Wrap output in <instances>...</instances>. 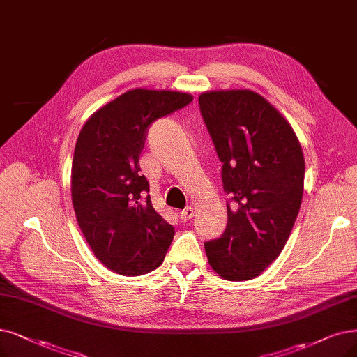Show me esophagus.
<instances>
[{
    "instance_id": "34e87169",
    "label": "esophagus",
    "mask_w": 357,
    "mask_h": 357,
    "mask_svg": "<svg viewBox=\"0 0 357 357\" xmlns=\"http://www.w3.org/2000/svg\"><path fill=\"white\" fill-rule=\"evenodd\" d=\"M193 215H195V209L193 208H186V209H183L180 212V220L181 221H189V220L193 218Z\"/></svg>"
}]
</instances>
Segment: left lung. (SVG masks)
Masks as SVG:
<instances>
[{
	"mask_svg": "<svg viewBox=\"0 0 357 357\" xmlns=\"http://www.w3.org/2000/svg\"><path fill=\"white\" fill-rule=\"evenodd\" d=\"M199 107L231 197L225 231L205 243L208 262L224 280H252L278 258L301 211L302 145L282 114L253 91H206Z\"/></svg>",
	"mask_w": 357,
	"mask_h": 357,
	"instance_id": "left-lung-1",
	"label": "left lung"
}]
</instances>
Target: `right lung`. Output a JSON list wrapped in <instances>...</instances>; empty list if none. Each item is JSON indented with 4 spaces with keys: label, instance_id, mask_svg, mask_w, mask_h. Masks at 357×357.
Returning a JSON list of instances; mask_svg holds the SVG:
<instances>
[{
    "label": "right lung",
    "instance_id": "1",
    "mask_svg": "<svg viewBox=\"0 0 357 357\" xmlns=\"http://www.w3.org/2000/svg\"><path fill=\"white\" fill-rule=\"evenodd\" d=\"M193 101L178 91L136 88L96 109L79 133L71 164V201L96 259L120 275L158 268L174 227L152 206L139 156L149 126Z\"/></svg>",
    "mask_w": 357,
    "mask_h": 357
}]
</instances>
